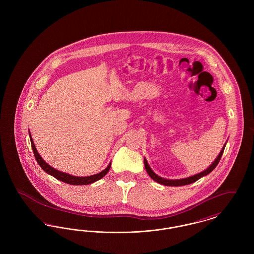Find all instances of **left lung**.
<instances>
[{
  "label": "left lung",
  "mask_w": 254,
  "mask_h": 254,
  "mask_svg": "<svg viewBox=\"0 0 254 254\" xmlns=\"http://www.w3.org/2000/svg\"><path fill=\"white\" fill-rule=\"evenodd\" d=\"M226 145H227V143L224 145L223 148H222V150H221V151H220V153L218 154V156L216 157V159L213 161V163H212V164H211L207 169H205L204 171H202V172H200V173H197V174H195V175L190 176V177H187V178H183V179H175V180H170V179H165V178H162V177L158 176L157 174H156L152 169H150V167H149V165H148V163H147L146 159L144 158L145 170H146L147 174L151 177V179H152V180L157 182V183L161 184V185L169 186V187H180V186H186V185H189V184L194 183V182L199 180L200 178H202V177H204L205 175L209 174L213 169L216 168V166H217L218 163H219V161H220V159H221L222 155H223V152H224V149H225V146H226Z\"/></svg>",
  "instance_id": "8db88e82"
}]
</instances>
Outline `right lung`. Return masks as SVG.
Returning <instances> with one entry per match:
<instances>
[{"label":"right lung","instance_id":"right-lung-1","mask_svg":"<svg viewBox=\"0 0 254 254\" xmlns=\"http://www.w3.org/2000/svg\"><path fill=\"white\" fill-rule=\"evenodd\" d=\"M29 138H30V142H31V146H32V149H33V153H34V156L36 159L37 163L39 164V166L42 168L43 170H45L48 174L53 176L54 178H56L57 180H60V181L64 182V183H66V184H69V185H74V186H80V185H89V184H92L94 182L98 181L100 179H102L105 175H107V173L109 172V169H110V166H111V162L109 163V166L102 170L101 172L94 174V175H90V176H86V177H78V176H73L70 175L68 173H64V172H62L60 170H57V169H53L51 166H49V164L41 157V155L38 153V150H37L36 146L34 145V142L32 140V137H31V134L29 132Z\"/></svg>","mask_w":254,"mask_h":254}]
</instances>
